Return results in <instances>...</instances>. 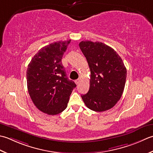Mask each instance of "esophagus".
<instances>
[{"mask_svg": "<svg viewBox=\"0 0 153 153\" xmlns=\"http://www.w3.org/2000/svg\"><path fill=\"white\" fill-rule=\"evenodd\" d=\"M80 79H76V80H75V81H74V82H75V83H76V85H79V84L80 83Z\"/></svg>", "mask_w": 153, "mask_h": 153, "instance_id": "esophagus-1", "label": "esophagus"}]
</instances>
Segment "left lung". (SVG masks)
Masks as SVG:
<instances>
[{"label":"left lung","instance_id":"left-lung-1","mask_svg":"<svg viewBox=\"0 0 153 153\" xmlns=\"http://www.w3.org/2000/svg\"><path fill=\"white\" fill-rule=\"evenodd\" d=\"M79 47L90 70L89 90L81 97L91 110H110L120 100L126 84L127 70L122 59L102 42L82 41Z\"/></svg>","mask_w":153,"mask_h":153}]
</instances>
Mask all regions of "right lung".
<instances>
[{
    "label": "right lung",
    "mask_w": 153,
    "mask_h": 153,
    "mask_svg": "<svg viewBox=\"0 0 153 153\" xmlns=\"http://www.w3.org/2000/svg\"><path fill=\"white\" fill-rule=\"evenodd\" d=\"M70 42L71 40L59 41L43 47L33 56L27 68L30 98L38 110L48 115L64 111L76 86L67 78L61 62Z\"/></svg>",
    "instance_id": "right-lung-1"
}]
</instances>
